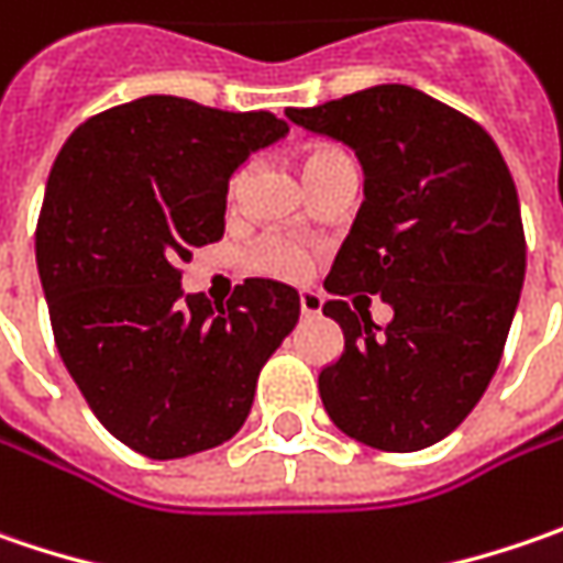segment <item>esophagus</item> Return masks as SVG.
<instances>
[{
	"label": "esophagus",
	"mask_w": 563,
	"mask_h": 563,
	"mask_svg": "<svg viewBox=\"0 0 563 563\" xmlns=\"http://www.w3.org/2000/svg\"><path fill=\"white\" fill-rule=\"evenodd\" d=\"M299 308H302V314H306V318H318V314H321V296H318V292H311V289L299 292Z\"/></svg>",
	"instance_id": "esophagus-1"
}]
</instances>
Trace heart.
I'll use <instances>...</instances> for the list:
<instances>
[{"mask_svg":"<svg viewBox=\"0 0 563 563\" xmlns=\"http://www.w3.org/2000/svg\"><path fill=\"white\" fill-rule=\"evenodd\" d=\"M336 159H346V154L333 144H314L308 147L306 157V176L324 169ZM245 183V166L235 169V176L230 179V195H239V188ZM245 267L257 274V277H267V280H283V283H302L314 271V255L308 252L306 245L292 242V239H283V235H267L255 242L249 252H245Z\"/></svg>","mask_w":563,"mask_h":563,"instance_id":"obj_1","label":"heart"}]
</instances>
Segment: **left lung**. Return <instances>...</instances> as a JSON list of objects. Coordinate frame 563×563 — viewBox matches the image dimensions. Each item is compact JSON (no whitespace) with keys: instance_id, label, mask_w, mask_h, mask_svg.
<instances>
[{"instance_id":"1","label":"left lung","mask_w":563,"mask_h":563,"mask_svg":"<svg viewBox=\"0 0 563 563\" xmlns=\"http://www.w3.org/2000/svg\"><path fill=\"white\" fill-rule=\"evenodd\" d=\"M286 115L350 144L365 169V201L324 280L343 355L318 375L321 404L368 448H431L482 400L520 302L526 235L510 169L476 119L416 87ZM355 291L395 308L380 334L345 302Z\"/></svg>"}]
</instances>
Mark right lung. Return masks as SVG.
<instances>
[{
  "label": "right lung",
  "instance_id": "1",
  "mask_svg": "<svg viewBox=\"0 0 563 563\" xmlns=\"http://www.w3.org/2000/svg\"><path fill=\"white\" fill-rule=\"evenodd\" d=\"M289 125L183 97L81 122L49 169L37 271L56 350L112 438L151 460L230 441L299 292L245 280L227 306L183 299V261L223 235L230 176Z\"/></svg>",
  "mask_w": 563,
  "mask_h": 563
}]
</instances>
